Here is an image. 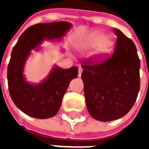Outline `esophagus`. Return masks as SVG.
Here are the masks:
<instances>
[{
    "instance_id": "obj_1",
    "label": "esophagus",
    "mask_w": 149,
    "mask_h": 149,
    "mask_svg": "<svg viewBox=\"0 0 149 149\" xmlns=\"http://www.w3.org/2000/svg\"><path fill=\"white\" fill-rule=\"evenodd\" d=\"M82 71H83L82 68H79V71H78V77H81V73H82Z\"/></svg>"
}]
</instances>
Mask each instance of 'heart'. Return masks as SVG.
Here are the masks:
<instances>
[{"instance_id": "obj_1", "label": "heart", "mask_w": 149, "mask_h": 149, "mask_svg": "<svg viewBox=\"0 0 149 149\" xmlns=\"http://www.w3.org/2000/svg\"><path fill=\"white\" fill-rule=\"evenodd\" d=\"M79 48L83 51H89L96 49L95 54L100 60L107 58L114 49V42L111 38L106 37L101 33H93L85 37L79 45Z\"/></svg>"}]
</instances>
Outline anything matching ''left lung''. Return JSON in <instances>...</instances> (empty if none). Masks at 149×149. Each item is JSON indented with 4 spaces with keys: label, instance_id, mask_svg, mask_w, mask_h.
I'll use <instances>...</instances> for the list:
<instances>
[{
    "label": "left lung",
    "instance_id": "obj_1",
    "mask_svg": "<svg viewBox=\"0 0 149 149\" xmlns=\"http://www.w3.org/2000/svg\"><path fill=\"white\" fill-rule=\"evenodd\" d=\"M115 50L101 63H83L81 74L87 109L100 121L121 118L133 106L140 90L141 61L134 43L117 29Z\"/></svg>",
    "mask_w": 149,
    "mask_h": 149
}]
</instances>
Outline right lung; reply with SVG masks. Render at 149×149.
Returning a JSON list of instances; mask_svg holds the SVG:
<instances>
[{
	"label": "right lung",
	"instance_id": "obj_1",
	"mask_svg": "<svg viewBox=\"0 0 149 149\" xmlns=\"http://www.w3.org/2000/svg\"><path fill=\"white\" fill-rule=\"evenodd\" d=\"M71 28L68 21L34 24L21 34L13 47L7 70L8 91L15 105L26 115L38 119L54 116L70 81L77 77V67L64 69L56 65L39 84H31L24 76L31 51L39 50L45 40H61Z\"/></svg>",
	"mask_w": 149,
	"mask_h": 149
}]
</instances>
